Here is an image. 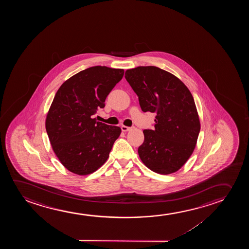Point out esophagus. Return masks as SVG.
<instances>
[{
	"label": "esophagus",
	"instance_id": "34e87169",
	"mask_svg": "<svg viewBox=\"0 0 249 249\" xmlns=\"http://www.w3.org/2000/svg\"><path fill=\"white\" fill-rule=\"evenodd\" d=\"M121 128H122V131H123V132H128V131L132 129V128L129 127V126H121Z\"/></svg>",
	"mask_w": 249,
	"mask_h": 249
}]
</instances>
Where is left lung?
<instances>
[{
	"instance_id": "obj_1",
	"label": "left lung",
	"mask_w": 249,
	"mask_h": 249,
	"mask_svg": "<svg viewBox=\"0 0 249 249\" xmlns=\"http://www.w3.org/2000/svg\"><path fill=\"white\" fill-rule=\"evenodd\" d=\"M125 78L143 112L157 113L154 130L143 131L140 159L157 174L177 172L193 153L201 129L193 96L177 76L156 66L130 69Z\"/></svg>"
}]
</instances>
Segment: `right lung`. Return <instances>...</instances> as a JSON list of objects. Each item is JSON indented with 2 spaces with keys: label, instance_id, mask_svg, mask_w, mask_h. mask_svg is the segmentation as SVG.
Listing matches in <instances>:
<instances>
[{
  "label": "right lung",
  "instance_id": "obj_1",
  "mask_svg": "<svg viewBox=\"0 0 249 249\" xmlns=\"http://www.w3.org/2000/svg\"><path fill=\"white\" fill-rule=\"evenodd\" d=\"M124 75L123 69L93 66L66 80L49 108L45 126L53 150L62 165L88 175L105 164L122 129L92 118Z\"/></svg>",
  "mask_w": 249,
  "mask_h": 249
}]
</instances>
